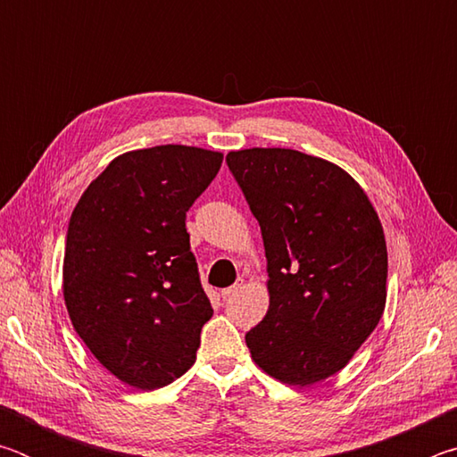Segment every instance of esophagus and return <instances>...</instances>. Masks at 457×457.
Listing matches in <instances>:
<instances>
[{
    "mask_svg": "<svg viewBox=\"0 0 457 457\" xmlns=\"http://www.w3.org/2000/svg\"><path fill=\"white\" fill-rule=\"evenodd\" d=\"M242 282H237V284H234V286H229V288H223L221 290V298L223 300H229V298H234L236 296V294L239 292V290H242Z\"/></svg>",
    "mask_w": 457,
    "mask_h": 457,
    "instance_id": "esophagus-1",
    "label": "esophagus"
}]
</instances>
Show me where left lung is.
Here are the masks:
<instances>
[{
    "instance_id": "1",
    "label": "left lung",
    "mask_w": 457,
    "mask_h": 457,
    "mask_svg": "<svg viewBox=\"0 0 457 457\" xmlns=\"http://www.w3.org/2000/svg\"><path fill=\"white\" fill-rule=\"evenodd\" d=\"M258 220L270 306L245 335L256 365L286 385L338 373L381 320L386 244L367 193L338 165L292 149L228 153Z\"/></svg>"
}]
</instances>
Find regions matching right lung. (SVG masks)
I'll list each match as a JSON object with an SVG mask.
<instances>
[{"label":"right lung","mask_w":457,"mask_h":457,"mask_svg":"<svg viewBox=\"0 0 457 457\" xmlns=\"http://www.w3.org/2000/svg\"><path fill=\"white\" fill-rule=\"evenodd\" d=\"M223 154L159 145L112 159L76 204L66 234L64 303L100 365L153 391L195 362L213 308L185 215Z\"/></svg>","instance_id":"add662e5"}]
</instances>
